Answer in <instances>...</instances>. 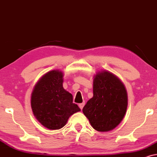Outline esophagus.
Returning a JSON list of instances; mask_svg holds the SVG:
<instances>
[{"mask_svg":"<svg viewBox=\"0 0 157 157\" xmlns=\"http://www.w3.org/2000/svg\"><path fill=\"white\" fill-rule=\"evenodd\" d=\"M84 105H85V103H84V102H83V103H82L79 104V107H80V108L81 110L82 109L83 107H84Z\"/></svg>","mask_w":157,"mask_h":157,"instance_id":"obj_1","label":"esophagus"}]
</instances>
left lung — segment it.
Listing matches in <instances>:
<instances>
[{
    "mask_svg": "<svg viewBox=\"0 0 157 157\" xmlns=\"http://www.w3.org/2000/svg\"><path fill=\"white\" fill-rule=\"evenodd\" d=\"M128 105L127 93L118 77L108 71L98 73L93 80V97L82 109L93 128L105 132L123 120Z\"/></svg>",
    "mask_w": 157,
    "mask_h": 157,
    "instance_id": "1",
    "label": "left lung"
}]
</instances>
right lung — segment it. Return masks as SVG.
<instances>
[{
  "instance_id": "add662e5",
  "label": "right lung",
  "mask_w": 157,
  "mask_h": 157,
  "mask_svg": "<svg viewBox=\"0 0 157 157\" xmlns=\"http://www.w3.org/2000/svg\"><path fill=\"white\" fill-rule=\"evenodd\" d=\"M63 73L52 70L41 77L31 94V105L37 120L51 130L62 128L70 116L80 111L72 95L62 87Z\"/></svg>"
}]
</instances>
